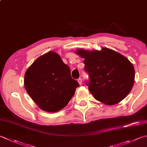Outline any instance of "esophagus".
<instances>
[{
  "label": "esophagus",
  "mask_w": 147,
  "mask_h": 147,
  "mask_svg": "<svg viewBox=\"0 0 147 147\" xmlns=\"http://www.w3.org/2000/svg\"><path fill=\"white\" fill-rule=\"evenodd\" d=\"M78 83H79L80 85H82V78L78 79Z\"/></svg>",
  "instance_id": "1"
}]
</instances>
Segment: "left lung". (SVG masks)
I'll list each match as a JSON object with an SVG mask.
<instances>
[{
  "mask_svg": "<svg viewBox=\"0 0 147 147\" xmlns=\"http://www.w3.org/2000/svg\"><path fill=\"white\" fill-rule=\"evenodd\" d=\"M76 53L84 59L85 70L90 76L87 85L96 100L113 105L130 92L135 71L133 64L125 57L108 48L92 51L78 49Z\"/></svg>",
  "mask_w": 147,
  "mask_h": 147,
  "instance_id": "left-lung-1",
  "label": "left lung"
}]
</instances>
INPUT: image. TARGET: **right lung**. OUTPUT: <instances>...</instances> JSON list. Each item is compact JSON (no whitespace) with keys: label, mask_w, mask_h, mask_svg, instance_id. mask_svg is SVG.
Instances as JSON below:
<instances>
[{"label":"right lung","mask_w":147,"mask_h":147,"mask_svg":"<svg viewBox=\"0 0 147 147\" xmlns=\"http://www.w3.org/2000/svg\"><path fill=\"white\" fill-rule=\"evenodd\" d=\"M24 86L39 108L53 113L68 104L79 84L71 78L69 66L51 51L38 57L27 69Z\"/></svg>","instance_id":"add662e5"}]
</instances>
